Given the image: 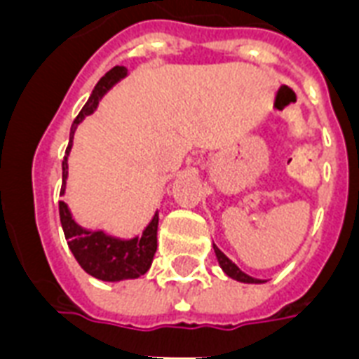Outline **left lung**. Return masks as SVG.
<instances>
[{"instance_id": "8db88e82", "label": "left lung", "mask_w": 359, "mask_h": 359, "mask_svg": "<svg viewBox=\"0 0 359 359\" xmlns=\"http://www.w3.org/2000/svg\"><path fill=\"white\" fill-rule=\"evenodd\" d=\"M214 251H216V257H218V262H219V266L224 268V272L229 276V278L236 279V281H242V283H262V281H259V279H253L250 278L248 273H244L242 270H240L238 266H236L235 262H231L227 257L222 253V251L214 245Z\"/></svg>"}]
</instances>
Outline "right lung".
Listing matches in <instances>:
<instances>
[{"instance_id": "add662e5", "label": "right lung", "mask_w": 359, "mask_h": 359, "mask_svg": "<svg viewBox=\"0 0 359 359\" xmlns=\"http://www.w3.org/2000/svg\"><path fill=\"white\" fill-rule=\"evenodd\" d=\"M126 76L124 67H114L100 78L91 97L81 108L78 117L70 126V141L67 147V154L63 158V184H61V194H65V179H67V156H69L70 147H72V135L76 132V126L81 123L86 115L93 114L97 108L98 100L102 95L114 86L115 81ZM59 218L63 225L65 238L69 242V248L76 261L80 262V266L87 273H91L93 278L102 279V281H121V279H135L151 268L152 257L156 253V233H158V212L149 224L143 235L140 238L132 240H119L104 235L102 231H86L74 224V219L70 218V212L63 201H59Z\"/></svg>"}]
</instances>
